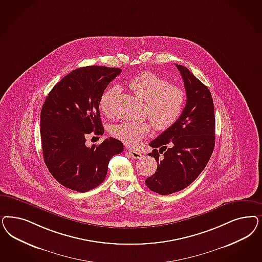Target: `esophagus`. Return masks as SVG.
<instances>
[{"mask_svg":"<svg viewBox=\"0 0 262 262\" xmlns=\"http://www.w3.org/2000/svg\"><path fill=\"white\" fill-rule=\"evenodd\" d=\"M128 153H129V155H130L133 159H141L142 156H143V154H142L141 152L136 151V150H129Z\"/></svg>","mask_w":262,"mask_h":262,"instance_id":"1","label":"esophagus"}]
</instances>
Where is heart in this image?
Listing matches in <instances>:
<instances>
[{
  "mask_svg": "<svg viewBox=\"0 0 262 262\" xmlns=\"http://www.w3.org/2000/svg\"><path fill=\"white\" fill-rule=\"evenodd\" d=\"M129 88L138 97L145 101V114L157 130H166L178 120L185 104L184 90L151 71H143L130 79ZM117 86H110L100 96L99 108L103 114L111 115ZM150 124L146 121L122 122L112 128V134L122 143L134 147L148 135Z\"/></svg>",
  "mask_w": 262,
  "mask_h": 262,
  "instance_id": "b5f03b06",
  "label": "heart"
}]
</instances>
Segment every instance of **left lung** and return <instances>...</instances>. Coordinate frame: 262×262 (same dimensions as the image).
Listing matches in <instances>:
<instances>
[{"instance_id":"8db88e82","label":"left lung","mask_w":262,"mask_h":262,"mask_svg":"<svg viewBox=\"0 0 262 262\" xmlns=\"http://www.w3.org/2000/svg\"><path fill=\"white\" fill-rule=\"evenodd\" d=\"M176 66L184 82L185 107L177 122L149 144L154 149L148 155L158 166L145 179V185L160 194H172L190 185L207 165L215 145L211 93L188 68Z\"/></svg>"}]
</instances>
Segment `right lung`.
Instances as JSON below:
<instances>
[{
  "mask_svg": "<svg viewBox=\"0 0 262 262\" xmlns=\"http://www.w3.org/2000/svg\"><path fill=\"white\" fill-rule=\"evenodd\" d=\"M121 69L99 66L78 68L56 84L43 104L40 136L43 159L51 174L80 193L100 185L111 158L123 150L115 138L85 145L86 136L102 135L99 100Z\"/></svg>",
  "mask_w": 262,
  "mask_h": 262,
  "instance_id": "obj_1",
  "label": "right lung"
}]
</instances>
